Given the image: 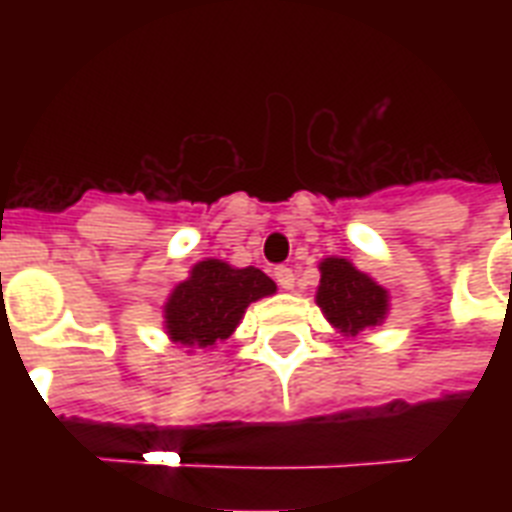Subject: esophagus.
Wrapping results in <instances>:
<instances>
[{
    "label": "esophagus",
    "instance_id": "1",
    "mask_svg": "<svg viewBox=\"0 0 512 512\" xmlns=\"http://www.w3.org/2000/svg\"><path fill=\"white\" fill-rule=\"evenodd\" d=\"M273 279H276V284H279L281 289L295 287V273H292V268H287V265H279V268L273 271Z\"/></svg>",
    "mask_w": 512,
    "mask_h": 512
}]
</instances>
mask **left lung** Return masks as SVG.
<instances>
[{
    "instance_id": "1",
    "label": "left lung",
    "mask_w": 512,
    "mask_h": 512,
    "mask_svg": "<svg viewBox=\"0 0 512 512\" xmlns=\"http://www.w3.org/2000/svg\"><path fill=\"white\" fill-rule=\"evenodd\" d=\"M316 303L324 316L348 335H358L366 327H377L388 311L385 289L342 257H327L321 263Z\"/></svg>"
}]
</instances>
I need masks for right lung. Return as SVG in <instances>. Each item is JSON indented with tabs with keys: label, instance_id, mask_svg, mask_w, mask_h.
<instances>
[{
	"label": "right lung",
	"instance_id": "right-lung-1",
	"mask_svg": "<svg viewBox=\"0 0 512 512\" xmlns=\"http://www.w3.org/2000/svg\"><path fill=\"white\" fill-rule=\"evenodd\" d=\"M276 284L260 268H231L220 260L196 263L164 305L167 332L180 345L215 348L231 337L249 303L273 295Z\"/></svg>",
	"mask_w": 512,
	"mask_h": 512
}]
</instances>
